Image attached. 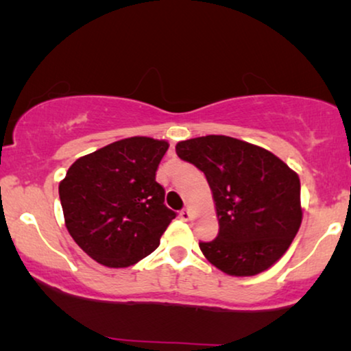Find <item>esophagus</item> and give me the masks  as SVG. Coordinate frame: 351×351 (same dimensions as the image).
<instances>
[{
    "instance_id": "obj_1",
    "label": "esophagus",
    "mask_w": 351,
    "mask_h": 351,
    "mask_svg": "<svg viewBox=\"0 0 351 351\" xmlns=\"http://www.w3.org/2000/svg\"><path fill=\"white\" fill-rule=\"evenodd\" d=\"M180 219L185 220V222H189V220H191L190 209H182V210H180Z\"/></svg>"
}]
</instances>
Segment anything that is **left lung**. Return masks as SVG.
I'll return each mask as SVG.
<instances>
[{
  "mask_svg": "<svg viewBox=\"0 0 351 351\" xmlns=\"http://www.w3.org/2000/svg\"><path fill=\"white\" fill-rule=\"evenodd\" d=\"M176 152L204 172L213 191L219 234L199 243L204 257L232 276L280 261L302 223L299 176L265 148L227 136L190 138Z\"/></svg>",
  "mask_w": 351,
  "mask_h": 351,
  "instance_id": "obj_1",
  "label": "left lung"
}]
</instances>
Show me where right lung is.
<instances>
[{
  "instance_id": "add662e5",
  "label": "right lung",
  "mask_w": 351,
  "mask_h": 351,
  "mask_svg": "<svg viewBox=\"0 0 351 351\" xmlns=\"http://www.w3.org/2000/svg\"><path fill=\"white\" fill-rule=\"evenodd\" d=\"M166 141L129 137L81 156L59 184L65 225L75 243L110 268L131 267L160 246L176 217L156 169Z\"/></svg>"
}]
</instances>
